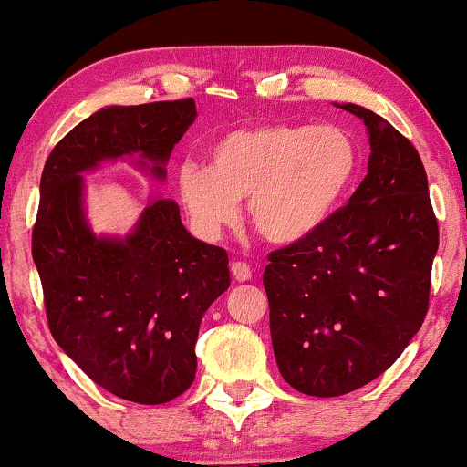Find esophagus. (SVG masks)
<instances>
[{
  "instance_id": "esophagus-1",
  "label": "esophagus",
  "mask_w": 467,
  "mask_h": 467,
  "mask_svg": "<svg viewBox=\"0 0 467 467\" xmlns=\"http://www.w3.org/2000/svg\"><path fill=\"white\" fill-rule=\"evenodd\" d=\"M230 272H233L234 281H239V283L250 281L252 278V267L245 264V261H234V264L230 265Z\"/></svg>"
}]
</instances>
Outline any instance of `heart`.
I'll use <instances>...</instances> for the list:
<instances>
[{"label": "heart", "mask_w": 467, "mask_h": 467, "mask_svg": "<svg viewBox=\"0 0 467 467\" xmlns=\"http://www.w3.org/2000/svg\"><path fill=\"white\" fill-rule=\"evenodd\" d=\"M358 169L349 133L323 125H261L223 133L208 164L182 162L178 192L200 234L215 239L239 215L276 245L298 244L334 215Z\"/></svg>", "instance_id": "1"}]
</instances>
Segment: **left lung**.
Instances as JSON below:
<instances>
[{
	"label": "left lung",
	"mask_w": 467,
	"mask_h": 467,
	"mask_svg": "<svg viewBox=\"0 0 467 467\" xmlns=\"http://www.w3.org/2000/svg\"><path fill=\"white\" fill-rule=\"evenodd\" d=\"M367 178L307 239L270 252L264 287L278 371L292 389L336 398L373 382L428 312L439 226L409 138L360 105Z\"/></svg>",
	"instance_id": "8db88e82"
}]
</instances>
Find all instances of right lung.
<instances>
[{
  "label": "right lung",
  "mask_w": 467,
  "mask_h": 467,
  "mask_svg": "<svg viewBox=\"0 0 467 467\" xmlns=\"http://www.w3.org/2000/svg\"><path fill=\"white\" fill-rule=\"evenodd\" d=\"M195 100L111 105L47 155L32 259L57 345L99 387L164 404L195 379L202 316L230 285L228 252L195 239L173 200L153 197L125 237H96L85 219V171L133 158L164 180L169 155L195 120Z\"/></svg>",
  "instance_id": "1"
}]
</instances>
